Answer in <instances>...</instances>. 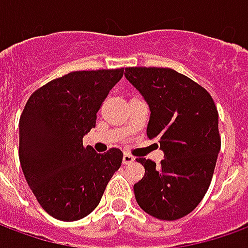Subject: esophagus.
I'll list each match as a JSON object with an SVG mask.
<instances>
[{
    "label": "esophagus",
    "mask_w": 248,
    "mask_h": 248,
    "mask_svg": "<svg viewBox=\"0 0 248 248\" xmlns=\"http://www.w3.org/2000/svg\"><path fill=\"white\" fill-rule=\"evenodd\" d=\"M134 156L133 155H130V154H124V165H130V163H133L134 162Z\"/></svg>",
    "instance_id": "esophagus-1"
}]
</instances>
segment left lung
<instances>
[{
	"mask_svg": "<svg viewBox=\"0 0 248 248\" xmlns=\"http://www.w3.org/2000/svg\"><path fill=\"white\" fill-rule=\"evenodd\" d=\"M124 76L149 103L147 137L165 154L159 166L137 158L145 177L134 185L135 199L154 218H183L213 179L220 150L217 106L204 87L169 67H126Z\"/></svg>",
	"mask_w": 248,
	"mask_h": 248,
	"instance_id": "obj_1",
	"label": "left lung"
}]
</instances>
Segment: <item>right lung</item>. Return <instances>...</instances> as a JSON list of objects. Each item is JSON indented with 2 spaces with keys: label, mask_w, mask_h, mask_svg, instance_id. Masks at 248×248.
I'll list each match as a JSON object with an SVG mask.
<instances>
[{
  "label": "right lung",
  "mask_w": 248,
  "mask_h": 248,
  "mask_svg": "<svg viewBox=\"0 0 248 248\" xmlns=\"http://www.w3.org/2000/svg\"><path fill=\"white\" fill-rule=\"evenodd\" d=\"M124 69L71 71L37 89L19 118V162L41 207L53 218H85L101 202L124 153L98 154L82 138Z\"/></svg>",
  "instance_id": "right-lung-1"
}]
</instances>
